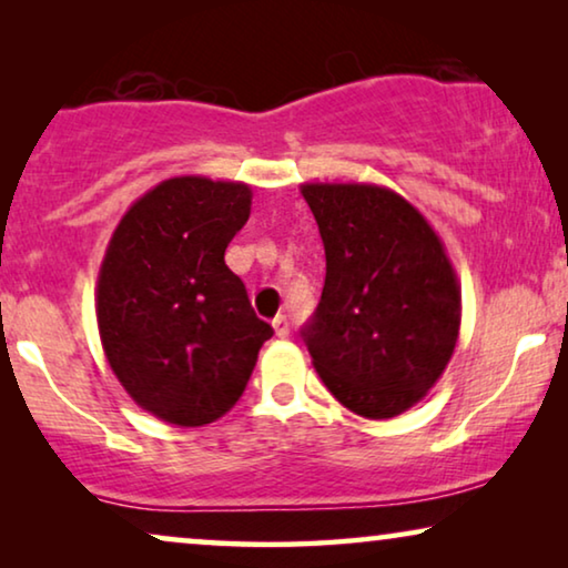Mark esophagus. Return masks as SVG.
I'll list each match as a JSON object with an SVG mask.
<instances>
[{
  "instance_id": "obj_1",
  "label": "esophagus",
  "mask_w": 568,
  "mask_h": 568,
  "mask_svg": "<svg viewBox=\"0 0 568 568\" xmlns=\"http://www.w3.org/2000/svg\"><path fill=\"white\" fill-rule=\"evenodd\" d=\"M271 325H274V333L278 338H286L290 336V323H286L284 315H276L274 321H271Z\"/></svg>"
}]
</instances>
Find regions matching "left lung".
<instances>
[{
	"mask_svg": "<svg viewBox=\"0 0 568 568\" xmlns=\"http://www.w3.org/2000/svg\"><path fill=\"white\" fill-rule=\"evenodd\" d=\"M325 286L302 331L333 398L364 418L414 408L453 359L460 282L418 209L375 183H302Z\"/></svg>",
	"mask_w": 568,
	"mask_h": 568,
	"instance_id": "obj_1",
	"label": "left lung"
}]
</instances>
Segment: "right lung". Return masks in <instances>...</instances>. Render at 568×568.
Returning a JSON list of instances; mask_svg holds the SVG:
<instances>
[{
  "label": "right lung",
  "mask_w": 568,
  "mask_h": 568,
  "mask_svg": "<svg viewBox=\"0 0 568 568\" xmlns=\"http://www.w3.org/2000/svg\"><path fill=\"white\" fill-rule=\"evenodd\" d=\"M251 204L247 183L168 178L129 206L105 247L100 344L123 390L160 422L204 426L227 414L274 336L224 263Z\"/></svg>",
  "instance_id": "obj_1"
}]
</instances>
